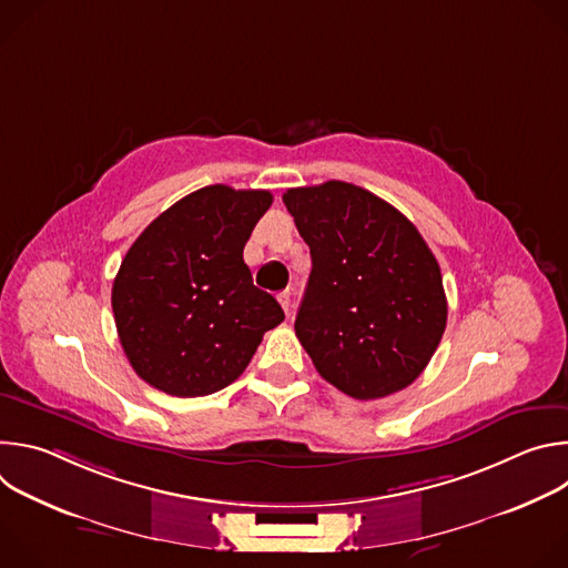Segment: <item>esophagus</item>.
I'll list each match as a JSON object with an SVG mask.
<instances>
[{
  "label": "esophagus",
  "mask_w": 568,
  "mask_h": 568,
  "mask_svg": "<svg viewBox=\"0 0 568 568\" xmlns=\"http://www.w3.org/2000/svg\"><path fill=\"white\" fill-rule=\"evenodd\" d=\"M278 303H281V307L285 310V314H290V310H292V292H290V290L281 292V294H278Z\"/></svg>",
  "instance_id": "1"
}]
</instances>
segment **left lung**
I'll return each instance as SVG.
<instances>
[{"label":"left lung","instance_id":"1","mask_svg":"<svg viewBox=\"0 0 568 568\" xmlns=\"http://www.w3.org/2000/svg\"><path fill=\"white\" fill-rule=\"evenodd\" d=\"M312 272L294 331L323 379L355 399L407 388L447 326L436 256L395 206L348 182L283 195Z\"/></svg>","mask_w":568,"mask_h":568}]
</instances>
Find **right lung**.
Instances as JSON below:
<instances>
[{
  "label": "right lung",
  "instance_id": "add662e5",
  "mask_svg": "<svg viewBox=\"0 0 568 568\" xmlns=\"http://www.w3.org/2000/svg\"><path fill=\"white\" fill-rule=\"evenodd\" d=\"M270 206V191L213 184L134 240L112 285V310L123 353L150 386L178 397L215 393L242 375L263 335L285 318L242 261Z\"/></svg>",
  "mask_w": 568,
  "mask_h": 568
}]
</instances>
